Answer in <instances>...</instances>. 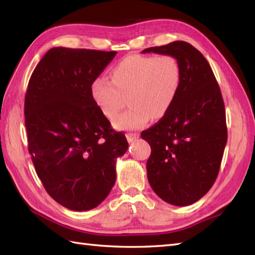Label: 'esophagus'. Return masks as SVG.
Wrapping results in <instances>:
<instances>
[{
	"mask_svg": "<svg viewBox=\"0 0 255 255\" xmlns=\"http://www.w3.org/2000/svg\"><path fill=\"white\" fill-rule=\"evenodd\" d=\"M126 138L128 140V142H133L134 140H137L139 138V133H136V132H129V133H126Z\"/></svg>",
	"mask_w": 255,
	"mask_h": 255,
	"instance_id": "1",
	"label": "esophagus"
}]
</instances>
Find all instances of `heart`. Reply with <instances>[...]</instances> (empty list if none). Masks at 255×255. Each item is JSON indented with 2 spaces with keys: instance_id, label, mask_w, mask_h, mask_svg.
Returning <instances> with one entry per match:
<instances>
[{
  "instance_id": "heart-1",
  "label": "heart",
  "mask_w": 255,
  "mask_h": 255,
  "mask_svg": "<svg viewBox=\"0 0 255 255\" xmlns=\"http://www.w3.org/2000/svg\"><path fill=\"white\" fill-rule=\"evenodd\" d=\"M112 81L97 78L91 95L103 115L113 118L126 104L128 110L114 119L121 130L143 128L151 118L160 119L170 111L182 83V68L170 55H132L112 70Z\"/></svg>"
}]
</instances>
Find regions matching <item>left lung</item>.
Wrapping results in <instances>:
<instances>
[{
    "label": "left lung",
    "instance_id": "1",
    "mask_svg": "<svg viewBox=\"0 0 255 255\" xmlns=\"http://www.w3.org/2000/svg\"><path fill=\"white\" fill-rule=\"evenodd\" d=\"M175 57L182 83L170 111L141 138L151 154L148 181L164 202L188 206L214 185L227 143L225 104L208 61L185 41L151 47L142 53Z\"/></svg>",
    "mask_w": 255,
    "mask_h": 255
}]
</instances>
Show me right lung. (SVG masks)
Here are the masks:
<instances>
[{"instance_id":"right-lung-1","label":"right lung","mask_w":255,"mask_h":255,"mask_svg":"<svg viewBox=\"0 0 255 255\" xmlns=\"http://www.w3.org/2000/svg\"><path fill=\"white\" fill-rule=\"evenodd\" d=\"M116 51L55 47L32 72L25 96L28 151L47 193L75 211L97 207L128 149L91 95Z\"/></svg>"}]
</instances>
